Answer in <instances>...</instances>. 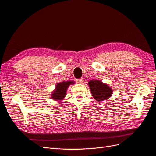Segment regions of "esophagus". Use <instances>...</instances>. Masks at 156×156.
Returning <instances> with one entry per match:
<instances>
[{
	"mask_svg": "<svg viewBox=\"0 0 156 156\" xmlns=\"http://www.w3.org/2000/svg\"><path fill=\"white\" fill-rule=\"evenodd\" d=\"M84 79L83 78L81 79H78L76 80V83H78V84H83V83L84 82Z\"/></svg>",
	"mask_w": 156,
	"mask_h": 156,
	"instance_id": "34e87169",
	"label": "esophagus"
}]
</instances>
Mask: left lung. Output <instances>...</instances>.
<instances>
[{"mask_svg": "<svg viewBox=\"0 0 156 156\" xmlns=\"http://www.w3.org/2000/svg\"><path fill=\"white\" fill-rule=\"evenodd\" d=\"M88 86L90 88L92 96L97 101H103L110 98L112 94L111 87L100 81H90Z\"/></svg>", "mask_w": 156, "mask_h": 156, "instance_id": "obj_1", "label": "left lung"}]
</instances>
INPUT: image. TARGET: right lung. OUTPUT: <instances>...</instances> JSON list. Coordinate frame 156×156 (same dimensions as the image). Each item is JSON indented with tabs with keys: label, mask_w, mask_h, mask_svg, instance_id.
<instances>
[{
	"label": "right lung",
	"mask_w": 156,
	"mask_h": 156,
	"mask_svg": "<svg viewBox=\"0 0 156 156\" xmlns=\"http://www.w3.org/2000/svg\"><path fill=\"white\" fill-rule=\"evenodd\" d=\"M73 81H63L57 83L56 85V89L51 94V98L53 100H62L66 95V91L70 84H74Z\"/></svg>",
	"instance_id": "right-lung-1"
}]
</instances>
